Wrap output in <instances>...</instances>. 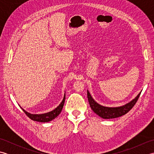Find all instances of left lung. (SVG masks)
<instances>
[{
    "instance_id": "left-lung-1",
    "label": "left lung",
    "mask_w": 154,
    "mask_h": 154,
    "mask_svg": "<svg viewBox=\"0 0 154 154\" xmlns=\"http://www.w3.org/2000/svg\"><path fill=\"white\" fill-rule=\"evenodd\" d=\"M140 93L134 99L132 100L131 102L125 104L124 106L120 107H105L101 106L100 104L97 103L95 101L93 100L92 97L91 96L89 91H87V98L89 100V105L91 109L94 111V113H96L97 115H99L101 118L104 119H115L120 116H122L124 114L128 113L131 110L133 106L135 105L137 100H138L139 97L140 95Z\"/></svg>"
}]
</instances>
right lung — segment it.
<instances>
[{
	"label": "right lung",
	"instance_id": "obj_1",
	"mask_svg": "<svg viewBox=\"0 0 154 154\" xmlns=\"http://www.w3.org/2000/svg\"><path fill=\"white\" fill-rule=\"evenodd\" d=\"M65 95L64 96V98L63 100H62L61 103L57 106L56 109H54V110L51 111L50 112L45 113V114H32L27 112L26 111L22 109L24 111V113L26 114V115L30 118V119L34 121H37V122H50V121L52 120L53 119H55L59 114H60L61 112L62 109H63L64 103H65Z\"/></svg>",
	"mask_w": 154,
	"mask_h": 154
}]
</instances>
